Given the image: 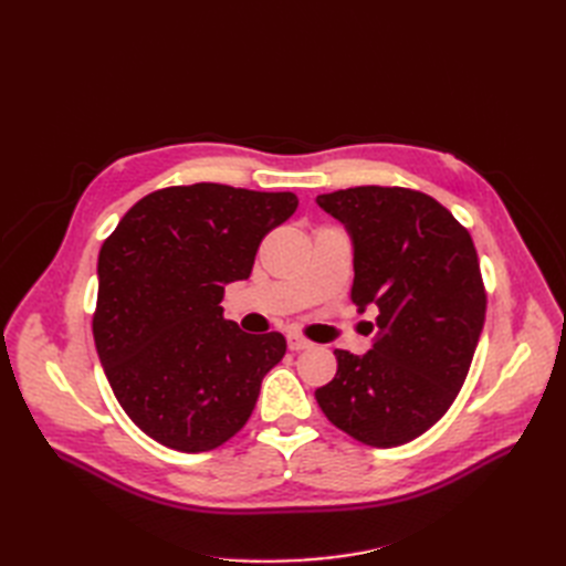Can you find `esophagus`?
I'll use <instances>...</instances> for the list:
<instances>
[{
  "instance_id": "esophagus-1",
  "label": "esophagus",
  "mask_w": 566,
  "mask_h": 566,
  "mask_svg": "<svg viewBox=\"0 0 566 566\" xmlns=\"http://www.w3.org/2000/svg\"><path fill=\"white\" fill-rule=\"evenodd\" d=\"M312 347V342L310 339H304L302 335H287V349L290 352H302V349H310Z\"/></svg>"
}]
</instances>
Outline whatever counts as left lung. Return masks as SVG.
<instances>
[{"instance_id":"obj_1","label":"left lung","mask_w":566,"mask_h":566,"mask_svg":"<svg viewBox=\"0 0 566 566\" xmlns=\"http://www.w3.org/2000/svg\"><path fill=\"white\" fill-rule=\"evenodd\" d=\"M316 202L349 233L352 302L378 306L370 352L335 349L337 373L316 401L349 437L399 447L430 430L465 382L486 314L474 243L441 202L410 188L356 186Z\"/></svg>"}]
</instances>
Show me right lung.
I'll use <instances>...</instances> for the list:
<instances>
[{"label": "right lung", "instance_id": "obj_1", "mask_svg": "<svg viewBox=\"0 0 566 566\" xmlns=\"http://www.w3.org/2000/svg\"><path fill=\"white\" fill-rule=\"evenodd\" d=\"M297 196L224 184L148 193L98 252L94 342L115 399L163 447L200 453L248 422L281 333L224 318V287L245 281L262 238Z\"/></svg>", "mask_w": 566, "mask_h": 566}]
</instances>
